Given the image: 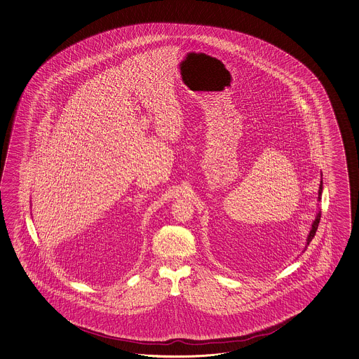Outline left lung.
Segmentation results:
<instances>
[{"label":"left lung","instance_id":"left-lung-1","mask_svg":"<svg viewBox=\"0 0 359 359\" xmlns=\"http://www.w3.org/2000/svg\"><path fill=\"white\" fill-rule=\"evenodd\" d=\"M322 176L323 175H322V172H320V184H319V192H318V200H316L318 202L322 201V192H323V177H322ZM318 206H319V203H318ZM320 215H322V211H320V208H318V211H316V214H315V219L313 220V224H311V229H310V232H309V235H307L306 245H305L302 253L306 250L307 245L310 244V241L314 238L315 232H316L318 226H319V222H320Z\"/></svg>","mask_w":359,"mask_h":359}]
</instances>
